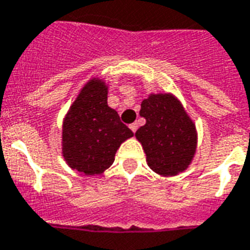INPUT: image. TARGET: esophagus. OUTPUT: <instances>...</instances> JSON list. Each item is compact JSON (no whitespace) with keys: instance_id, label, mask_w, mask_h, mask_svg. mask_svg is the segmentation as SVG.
Returning <instances> with one entry per match:
<instances>
[{"instance_id":"34e87169","label":"esophagus","mask_w":250,"mask_h":250,"mask_svg":"<svg viewBox=\"0 0 250 250\" xmlns=\"http://www.w3.org/2000/svg\"><path fill=\"white\" fill-rule=\"evenodd\" d=\"M129 127L132 129V132H133V133H136V130H137V129H138V124H137V123L130 124V125H129Z\"/></svg>"}]
</instances>
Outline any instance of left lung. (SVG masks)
Returning <instances> with one entry per match:
<instances>
[{"instance_id": "8db88e82", "label": "left lung", "mask_w": 250, "mask_h": 250, "mask_svg": "<svg viewBox=\"0 0 250 250\" xmlns=\"http://www.w3.org/2000/svg\"><path fill=\"white\" fill-rule=\"evenodd\" d=\"M146 124L136 132L149 167L159 175H176L188 167L198 134L181 101L170 93L150 95L141 104Z\"/></svg>"}]
</instances>
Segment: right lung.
Segmentation results:
<instances>
[{
  "label": "right lung",
  "instance_id": "add662e5",
  "mask_svg": "<svg viewBox=\"0 0 250 250\" xmlns=\"http://www.w3.org/2000/svg\"><path fill=\"white\" fill-rule=\"evenodd\" d=\"M106 100L105 83L91 79L63 121V157L69 167L84 175H97L110 167L120 145L133 137Z\"/></svg>",
  "mask_w": 250,
  "mask_h": 250
}]
</instances>
